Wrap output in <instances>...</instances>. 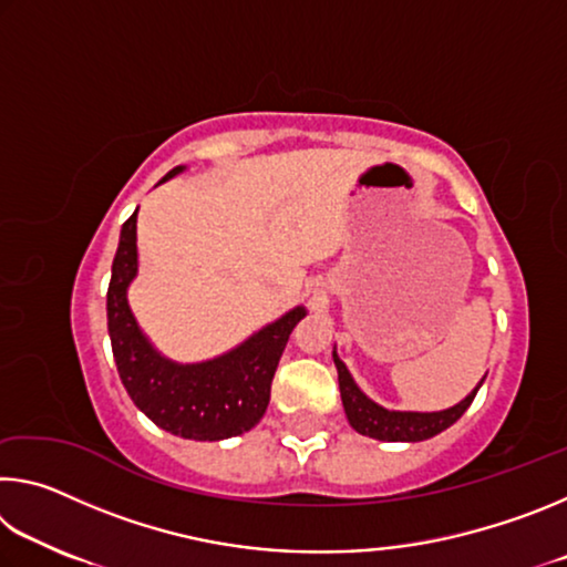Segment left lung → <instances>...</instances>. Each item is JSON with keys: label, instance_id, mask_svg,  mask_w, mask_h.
Here are the masks:
<instances>
[{"label": "left lung", "instance_id": "1", "mask_svg": "<svg viewBox=\"0 0 567 567\" xmlns=\"http://www.w3.org/2000/svg\"><path fill=\"white\" fill-rule=\"evenodd\" d=\"M334 368H338V380H340V398L344 415H348L350 425L358 430L360 435L385 440V443H420V440L435 437L443 433L453 422L463 417V412L470 408V402L475 400L480 385L470 392L465 400H460L457 405L440 410V412H400V410H388L372 402L364 392L358 388V382L352 380L350 370L344 368V362L338 358V352H332Z\"/></svg>", "mask_w": 567, "mask_h": 567}]
</instances>
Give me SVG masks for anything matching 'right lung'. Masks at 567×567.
Instances as JSON below:
<instances>
[{"label": "right lung", "instance_id": "1", "mask_svg": "<svg viewBox=\"0 0 567 567\" xmlns=\"http://www.w3.org/2000/svg\"><path fill=\"white\" fill-rule=\"evenodd\" d=\"M175 167L159 179L179 175ZM137 275V209L122 225L107 290V330L122 385L157 427L185 440L243 435L262 420L282 350L307 310L295 307L215 360L179 364L159 354L130 310L127 287Z\"/></svg>", "mask_w": 567, "mask_h": 567}]
</instances>
